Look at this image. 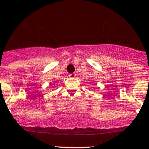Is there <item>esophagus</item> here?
I'll return each instance as SVG.
<instances>
[{"label":"esophagus","instance_id":"34e87169","mask_svg":"<svg viewBox=\"0 0 149 149\" xmlns=\"http://www.w3.org/2000/svg\"><path fill=\"white\" fill-rule=\"evenodd\" d=\"M76 75L75 74V73H71V74H69V76L70 77V78H74V77H76Z\"/></svg>","mask_w":149,"mask_h":149}]
</instances>
